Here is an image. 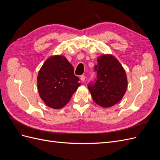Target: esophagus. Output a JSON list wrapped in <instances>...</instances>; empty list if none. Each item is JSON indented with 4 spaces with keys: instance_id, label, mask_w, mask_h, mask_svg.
Listing matches in <instances>:
<instances>
[{
    "instance_id": "1",
    "label": "esophagus",
    "mask_w": 160,
    "mask_h": 160,
    "mask_svg": "<svg viewBox=\"0 0 160 160\" xmlns=\"http://www.w3.org/2000/svg\"><path fill=\"white\" fill-rule=\"evenodd\" d=\"M85 78H86V77H85V75H81V76L80 77V79H81V81H85Z\"/></svg>"
}]
</instances>
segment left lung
<instances>
[{
	"mask_svg": "<svg viewBox=\"0 0 160 160\" xmlns=\"http://www.w3.org/2000/svg\"><path fill=\"white\" fill-rule=\"evenodd\" d=\"M94 71L97 77L88 87L95 102L109 108L122 99L128 88L126 73L118 59L111 55L98 58Z\"/></svg>",
	"mask_w": 160,
	"mask_h": 160,
	"instance_id": "8db88e82",
	"label": "left lung"
}]
</instances>
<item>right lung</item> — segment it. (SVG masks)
<instances>
[{
  "instance_id": "add662e5",
  "label": "right lung",
  "mask_w": 160,
  "mask_h": 160,
  "mask_svg": "<svg viewBox=\"0 0 160 160\" xmlns=\"http://www.w3.org/2000/svg\"><path fill=\"white\" fill-rule=\"evenodd\" d=\"M79 79L73 67L61 55L49 58L42 65L37 77L38 93L49 108L61 109L69 102L79 86Z\"/></svg>"
}]
</instances>
